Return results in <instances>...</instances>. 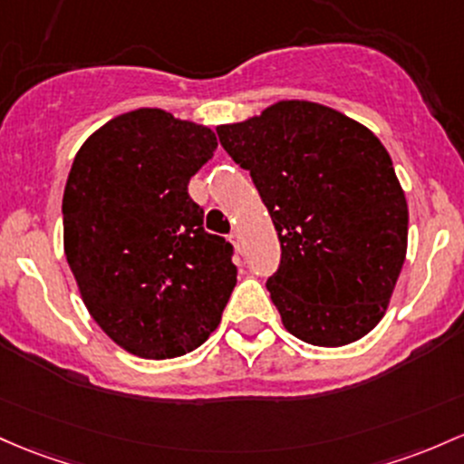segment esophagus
<instances>
[{
    "instance_id": "obj_1",
    "label": "esophagus",
    "mask_w": 464,
    "mask_h": 464,
    "mask_svg": "<svg viewBox=\"0 0 464 464\" xmlns=\"http://www.w3.org/2000/svg\"><path fill=\"white\" fill-rule=\"evenodd\" d=\"M231 242H233V246H236V251H242V237H240V233H233Z\"/></svg>"
}]
</instances>
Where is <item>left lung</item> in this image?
<instances>
[{"label": "left lung", "mask_w": 464, "mask_h": 464, "mask_svg": "<svg viewBox=\"0 0 464 464\" xmlns=\"http://www.w3.org/2000/svg\"><path fill=\"white\" fill-rule=\"evenodd\" d=\"M216 131L251 171L282 244L266 288L284 328L322 348L365 337L390 306L407 253L405 191L383 142L350 116L297 99Z\"/></svg>", "instance_id": "left-lung-1"}]
</instances>
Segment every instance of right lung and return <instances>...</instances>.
I'll return each mask as SVG.
<instances>
[{
  "label": "right lung",
  "mask_w": 464,
  "mask_h": 464,
  "mask_svg": "<svg viewBox=\"0 0 464 464\" xmlns=\"http://www.w3.org/2000/svg\"><path fill=\"white\" fill-rule=\"evenodd\" d=\"M216 147L207 125L140 108L99 127L68 174L63 251L81 299L142 359L205 343L237 282L233 246L202 228L187 191Z\"/></svg>",
  "instance_id": "1"
}]
</instances>
